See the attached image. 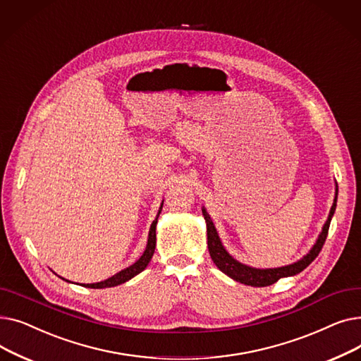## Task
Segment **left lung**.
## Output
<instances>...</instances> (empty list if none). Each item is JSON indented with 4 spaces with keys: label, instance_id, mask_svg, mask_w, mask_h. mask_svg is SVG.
Returning a JSON list of instances; mask_svg holds the SVG:
<instances>
[{
    "label": "left lung",
    "instance_id": "1",
    "mask_svg": "<svg viewBox=\"0 0 361 361\" xmlns=\"http://www.w3.org/2000/svg\"><path fill=\"white\" fill-rule=\"evenodd\" d=\"M336 199H338V184L335 183V197H334V203H332V207L329 211L328 219L324 225V228H322V233L319 234L316 243L313 244V247L310 249V252L291 264H286V267H281V268H267V269L253 268V267H249V264H244V263L238 262L237 259H234L228 252H226L219 235H218V231L212 222L211 215L206 212L204 206H203L202 214L206 221L207 249H209V255L221 272L228 275L230 278H233L237 282L245 283V286L268 287V286H272V283H275L281 278L294 276V275L300 274L301 271H305L309 264L317 257L322 247H324L329 225H331V219L336 209Z\"/></svg>",
    "mask_w": 361,
    "mask_h": 361
}]
</instances>
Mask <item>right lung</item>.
<instances>
[{
	"instance_id": "right-lung-1",
	"label": "right lung",
	"mask_w": 361,
	"mask_h": 361,
	"mask_svg": "<svg viewBox=\"0 0 361 361\" xmlns=\"http://www.w3.org/2000/svg\"><path fill=\"white\" fill-rule=\"evenodd\" d=\"M162 206H164V200L159 206V211H158V215L155 218V221L152 222L150 225V230H149V235H147V244H146V249L143 252V255L139 257V260H136L133 264H130L128 268L120 271L118 274L112 275L111 278L105 279V281H101V282H94V283H82L83 287H87V288H109V287H117L120 286V283H124L127 282L128 279L135 278L136 275H139L142 271H145V268L149 264L152 256H154V252H155V245H157V224H158V216L162 211ZM64 279V278H63ZM67 281V279H66ZM70 282V281H68Z\"/></svg>"
}]
</instances>
